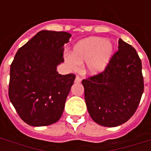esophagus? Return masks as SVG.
Returning <instances> with one entry per match:
<instances>
[{
	"label": "esophagus",
	"instance_id": "obj_1",
	"mask_svg": "<svg viewBox=\"0 0 151 151\" xmlns=\"http://www.w3.org/2000/svg\"><path fill=\"white\" fill-rule=\"evenodd\" d=\"M76 83H80L81 81V78L79 77V76H76L75 78V81H74Z\"/></svg>",
	"mask_w": 151,
	"mask_h": 151
}]
</instances>
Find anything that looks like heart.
Returning <instances> with one entry per match:
<instances>
[{
  "label": "heart",
  "mask_w": 151,
  "mask_h": 151,
  "mask_svg": "<svg viewBox=\"0 0 151 151\" xmlns=\"http://www.w3.org/2000/svg\"><path fill=\"white\" fill-rule=\"evenodd\" d=\"M114 50L112 43L106 39L90 37L73 46L70 56L66 59V63L71 69H76L78 65L86 62L85 72L90 75H97L107 68Z\"/></svg>",
  "instance_id": "b5f03b06"
}]
</instances>
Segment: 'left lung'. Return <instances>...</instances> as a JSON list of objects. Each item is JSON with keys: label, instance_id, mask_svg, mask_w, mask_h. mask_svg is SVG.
I'll return each instance as SVG.
<instances>
[{"label": "left lung", "instance_id": "left-lung-1", "mask_svg": "<svg viewBox=\"0 0 151 151\" xmlns=\"http://www.w3.org/2000/svg\"><path fill=\"white\" fill-rule=\"evenodd\" d=\"M90 117L99 125L116 127L129 121L144 89L142 63L136 49L119 39L118 51L99 74L82 81Z\"/></svg>", "mask_w": 151, "mask_h": 151}]
</instances>
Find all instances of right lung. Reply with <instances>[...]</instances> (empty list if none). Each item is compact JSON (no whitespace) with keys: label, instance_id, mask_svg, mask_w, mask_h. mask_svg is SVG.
<instances>
[{"label":"right lung","instance_id":"add662e5","mask_svg":"<svg viewBox=\"0 0 151 151\" xmlns=\"http://www.w3.org/2000/svg\"><path fill=\"white\" fill-rule=\"evenodd\" d=\"M71 34L41 30L18 50L11 64L8 96L21 119L31 126L57 122L75 75H61L63 45Z\"/></svg>","mask_w":151,"mask_h":151}]
</instances>
